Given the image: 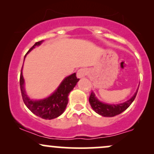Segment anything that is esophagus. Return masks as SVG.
<instances>
[{"mask_svg": "<svg viewBox=\"0 0 154 154\" xmlns=\"http://www.w3.org/2000/svg\"><path fill=\"white\" fill-rule=\"evenodd\" d=\"M87 74H88L87 69L85 68L79 69L77 72V77H78V78H82V77H84L85 76L87 75Z\"/></svg>", "mask_w": 154, "mask_h": 154, "instance_id": "obj_1", "label": "esophagus"}]
</instances>
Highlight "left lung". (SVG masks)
Wrapping results in <instances>:
<instances>
[{
	"label": "left lung",
	"mask_w": 154,
	"mask_h": 154,
	"mask_svg": "<svg viewBox=\"0 0 154 154\" xmlns=\"http://www.w3.org/2000/svg\"><path fill=\"white\" fill-rule=\"evenodd\" d=\"M137 91H138V88L137 89L135 94L132 95L131 98L127 100V101L118 104H109L101 102L97 98L95 93L92 92L91 96L89 98V102L92 109L97 114L105 116V117H112V116L118 115V114L122 113L124 111L126 110L131 105L133 100H135Z\"/></svg>",
	"instance_id": "left-lung-1"
}]
</instances>
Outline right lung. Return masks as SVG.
<instances>
[{"label": "right lung", "instance_id": "add662e5", "mask_svg": "<svg viewBox=\"0 0 154 154\" xmlns=\"http://www.w3.org/2000/svg\"><path fill=\"white\" fill-rule=\"evenodd\" d=\"M43 41L44 40H41L35 43L26 54L30 52L36 46L41 45ZM25 57L26 56H24V59ZM22 69L23 66L21 70L19 83H20V89L23 101L26 106L33 114L44 119H53L61 115L66 109L68 103L69 94L79 80V79H77L76 77V73L65 77L57 89H56V91L48 97L40 100H33L29 98L26 93L25 88H24V79L22 75Z\"/></svg>", "mask_w": 154, "mask_h": 154}]
</instances>
